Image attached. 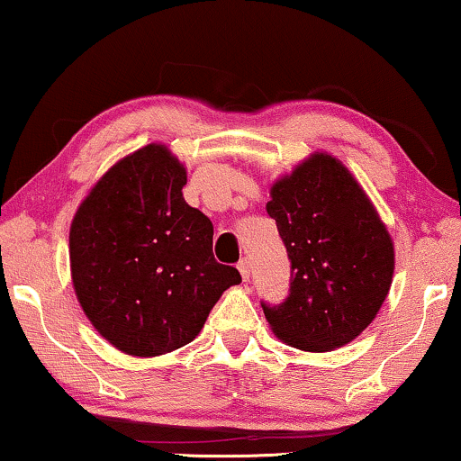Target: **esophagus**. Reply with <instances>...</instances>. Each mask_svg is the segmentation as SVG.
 <instances>
[{
  "instance_id": "34e87169",
  "label": "esophagus",
  "mask_w": 461,
  "mask_h": 461,
  "mask_svg": "<svg viewBox=\"0 0 461 461\" xmlns=\"http://www.w3.org/2000/svg\"><path fill=\"white\" fill-rule=\"evenodd\" d=\"M238 271H240V276H242V280L246 282L250 277V263L246 261V258H242V261L238 263Z\"/></svg>"
}]
</instances>
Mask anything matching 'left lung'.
Here are the masks:
<instances>
[{
    "instance_id": "obj_1",
    "label": "left lung",
    "mask_w": 461,
    "mask_h": 461,
    "mask_svg": "<svg viewBox=\"0 0 461 461\" xmlns=\"http://www.w3.org/2000/svg\"><path fill=\"white\" fill-rule=\"evenodd\" d=\"M269 196L265 209L293 265L286 301L263 304L271 332L309 353L348 345L391 290V233L355 175L328 152H313L276 179Z\"/></svg>"
}]
</instances>
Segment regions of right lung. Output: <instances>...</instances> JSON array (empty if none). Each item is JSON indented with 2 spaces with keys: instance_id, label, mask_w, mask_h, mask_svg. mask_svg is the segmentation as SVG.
I'll use <instances>...</instances> for the list:
<instances>
[{
  "instance_id": "right-lung-1",
  "label": "right lung",
  "mask_w": 461,
  "mask_h": 461,
  "mask_svg": "<svg viewBox=\"0 0 461 461\" xmlns=\"http://www.w3.org/2000/svg\"><path fill=\"white\" fill-rule=\"evenodd\" d=\"M185 184L184 163L165 144H148L95 181L70 223L77 301L95 332L133 357L192 342L225 290L242 282L212 257V223L185 203Z\"/></svg>"
}]
</instances>
